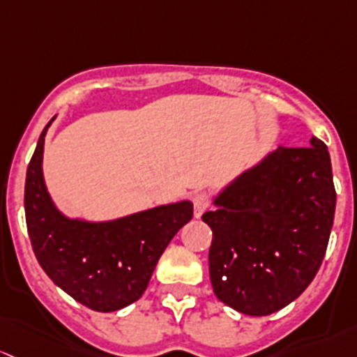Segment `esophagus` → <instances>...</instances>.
<instances>
[{"mask_svg":"<svg viewBox=\"0 0 357 357\" xmlns=\"http://www.w3.org/2000/svg\"><path fill=\"white\" fill-rule=\"evenodd\" d=\"M192 203H194V216H196V218H199L206 209L209 208L211 199H209V196L206 192H197L196 196H194Z\"/></svg>","mask_w":357,"mask_h":357,"instance_id":"esophagus-1","label":"esophagus"}]
</instances>
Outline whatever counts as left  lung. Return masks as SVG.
<instances>
[{"label":"left lung","instance_id":"8db88e82","mask_svg":"<svg viewBox=\"0 0 357 357\" xmlns=\"http://www.w3.org/2000/svg\"><path fill=\"white\" fill-rule=\"evenodd\" d=\"M325 142L270 153L215 199L203 222L213 230V292L238 313L266 316L306 290L325 258L335 215Z\"/></svg>","mask_w":357,"mask_h":357}]
</instances>
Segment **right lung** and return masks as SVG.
<instances>
[{
	"label": "right lung",
	"mask_w": 357,
	"mask_h": 357,
	"mask_svg": "<svg viewBox=\"0 0 357 357\" xmlns=\"http://www.w3.org/2000/svg\"><path fill=\"white\" fill-rule=\"evenodd\" d=\"M51 122L25 178V220L34 255L47 277L77 303L101 313L122 310L144 294L160 256L192 218V203L158 206L113 222L67 218L44 185V135Z\"/></svg>",
	"instance_id": "right-lung-1"
}]
</instances>
